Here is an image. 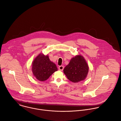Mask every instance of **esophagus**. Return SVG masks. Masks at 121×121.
<instances>
[{"mask_svg": "<svg viewBox=\"0 0 121 121\" xmlns=\"http://www.w3.org/2000/svg\"><path fill=\"white\" fill-rule=\"evenodd\" d=\"M63 69H64V66H59V70H60L61 71H62L63 70Z\"/></svg>", "mask_w": 121, "mask_h": 121, "instance_id": "esophagus-1", "label": "esophagus"}]
</instances>
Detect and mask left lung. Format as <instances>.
<instances>
[{"label": "left lung", "instance_id": "left-lung-1", "mask_svg": "<svg viewBox=\"0 0 121 121\" xmlns=\"http://www.w3.org/2000/svg\"><path fill=\"white\" fill-rule=\"evenodd\" d=\"M88 72V65L84 57L80 54L73 57L63 70L68 79L73 82H78L84 80Z\"/></svg>", "mask_w": 121, "mask_h": 121}]
</instances>
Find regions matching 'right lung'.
<instances>
[{
    "instance_id": "1",
    "label": "right lung",
    "mask_w": 121,
    "mask_h": 121,
    "mask_svg": "<svg viewBox=\"0 0 121 121\" xmlns=\"http://www.w3.org/2000/svg\"><path fill=\"white\" fill-rule=\"evenodd\" d=\"M57 70L56 65L50 60L48 55H45L42 53L39 54L32 63L33 74L40 81L46 80Z\"/></svg>"
}]
</instances>
